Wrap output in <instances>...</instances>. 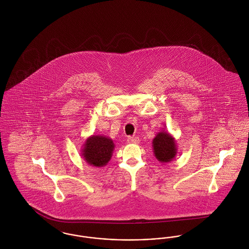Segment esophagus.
I'll use <instances>...</instances> for the list:
<instances>
[{"label": "esophagus", "instance_id": "esophagus-1", "mask_svg": "<svg viewBox=\"0 0 249 249\" xmlns=\"http://www.w3.org/2000/svg\"><path fill=\"white\" fill-rule=\"evenodd\" d=\"M128 142H130V143H139L140 142V140H139V138H137V137H128Z\"/></svg>", "mask_w": 249, "mask_h": 249}]
</instances>
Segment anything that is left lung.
Wrapping results in <instances>:
<instances>
[{"instance_id":"1","label":"left lung","mask_w":249,"mask_h":249,"mask_svg":"<svg viewBox=\"0 0 249 249\" xmlns=\"http://www.w3.org/2000/svg\"><path fill=\"white\" fill-rule=\"evenodd\" d=\"M156 159L162 163L171 162L178 154L177 141L169 131H160L152 141Z\"/></svg>"}]
</instances>
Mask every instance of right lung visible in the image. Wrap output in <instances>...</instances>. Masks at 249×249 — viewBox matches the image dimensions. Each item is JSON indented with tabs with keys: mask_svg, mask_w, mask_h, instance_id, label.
I'll return each mask as SVG.
<instances>
[{
	"mask_svg": "<svg viewBox=\"0 0 249 249\" xmlns=\"http://www.w3.org/2000/svg\"><path fill=\"white\" fill-rule=\"evenodd\" d=\"M81 156L84 160L95 167L107 165L115 149L113 140L105 135H90L82 144Z\"/></svg>",
	"mask_w": 249,
	"mask_h": 249,
	"instance_id": "1",
	"label": "right lung"
}]
</instances>
